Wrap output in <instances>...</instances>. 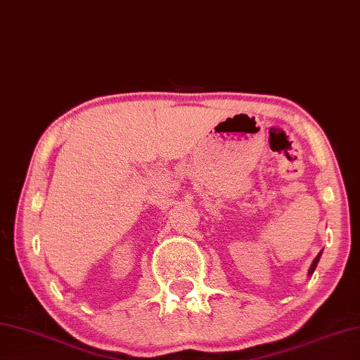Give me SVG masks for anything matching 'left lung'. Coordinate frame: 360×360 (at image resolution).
Returning a JSON list of instances; mask_svg holds the SVG:
<instances>
[{
	"instance_id": "8db88e82",
	"label": "left lung",
	"mask_w": 360,
	"mask_h": 360,
	"mask_svg": "<svg viewBox=\"0 0 360 360\" xmlns=\"http://www.w3.org/2000/svg\"><path fill=\"white\" fill-rule=\"evenodd\" d=\"M321 256H322V252L319 253V255L316 256V259L312 261V264H311V267H309V272H307V276H312L314 271H316V267H317V264H319V259H321Z\"/></svg>"
}]
</instances>
